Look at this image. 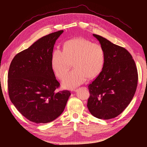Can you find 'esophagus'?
<instances>
[{"label": "esophagus", "instance_id": "34e87169", "mask_svg": "<svg viewBox=\"0 0 147 147\" xmlns=\"http://www.w3.org/2000/svg\"><path fill=\"white\" fill-rule=\"evenodd\" d=\"M72 91H77V89H73Z\"/></svg>", "mask_w": 147, "mask_h": 147}]
</instances>
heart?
<instances>
[{"mask_svg":"<svg viewBox=\"0 0 147 147\" xmlns=\"http://www.w3.org/2000/svg\"><path fill=\"white\" fill-rule=\"evenodd\" d=\"M63 50L57 49L53 51L51 65L57 76L63 79L73 63L74 69L65 78V87H77L87 78H94L101 72L105 53L100 44L92 43L90 40L83 38H77L66 41Z\"/></svg>","mask_w":147,"mask_h":147,"instance_id":"heart-1","label":"heart"}]
</instances>
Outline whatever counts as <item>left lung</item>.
Instances as JSON below:
<instances>
[{"label":"left lung","instance_id":"1","mask_svg":"<svg viewBox=\"0 0 147 147\" xmlns=\"http://www.w3.org/2000/svg\"><path fill=\"white\" fill-rule=\"evenodd\" d=\"M105 53L104 65L88 85L87 107L95 117L115 118L127 107L136 91L138 72L131 54L100 35L93 34Z\"/></svg>","mask_w":147,"mask_h":147}]
</instances>
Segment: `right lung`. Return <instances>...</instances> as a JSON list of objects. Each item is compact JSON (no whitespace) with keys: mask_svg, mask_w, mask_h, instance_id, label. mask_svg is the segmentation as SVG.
<instances>
[{"mask_svg":"<svg viewBox=\"0 0 147 147\" xmlns=\"http://www.w3.org/2000/svg\"><path fill=\"white\" fill-rule=\"evenodd\" d=\"M60 30L40 38L13 59L8 73L10 100L23 116L39 124L47 123L63 112L70 91H57L60 83L51 65L53 47Z\"/></svg>","mask_w":147,"mask_h":147,"instance_id":"right-lung-1","label":"right lung"}]
</instances>
